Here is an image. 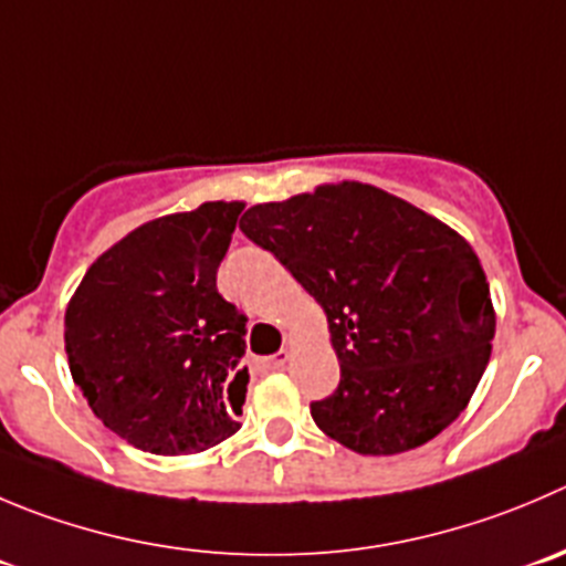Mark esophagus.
Here are the masks:
<instances>
[{
  "label": "esophagus",
  "instance_id": "1",
  "mask_svg": "<svg viewBox=\"0 0 566 566\" xmlns=\"http://www.w3.org/2000/svg\"><path fill=\"white\" fill-rule=\"evenodd\" d=\"M289 364V353L286 349H280V353L269 355V358H263V367L266 369H283Z\"/></svg>",
  "mask_w": 566,
  "mask_h": 566
}]
</instances>
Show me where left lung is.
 <instances>
[{"mask_svg":"<svg viewBox=\"0 0 566 566\" xmlns=\"http://www.w3.org/2000/svg\"><path fill=\"white\" fill-rule=\"evenodd\" d=\"M239 228L325 308L342 378L311 417L331 439L360 455L406 453L464 411L494 311L455 230L364 182L252 206Z\"/></svg>","mask_w":566,"mask_h":566,"instance_id":"obj_1","label":"left lung"}]
</instances>
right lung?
Returning <instances> with one entry per match:
<instances>
[{
  "instance_id": "obj_1",
  "label": "right lung",
  "mask_w": 566,
  "mask_h": 566,
  "mask_svg": "<svg viewBox=\"0 0 566 566\" xmlns=\"http://www.w3.org/2000/svg\"><path fill=\"white\" fill-rule=\"evenodd\" d=\"M241 202L142 224L96 258L66 308L74 384L105 428L158 455L241 428L247 316L217 292Z\"/></svg>"
}]
</instances>
